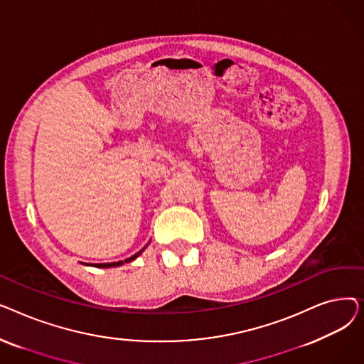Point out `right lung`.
I'll use <instances>...</instances> for the list:
<instances>
[{
  "mask_svg": "<svg viewBox=\"0 0 364 364\" xmlns=\"http://www.w3.org/2000/svg\"><path fill=\"white\" fill-rule=\"evenodd\" d=\"M147 246V245H146ZM146 246L143 247V250H140L137 254H134L132 257H129V258H127V259H124V261H117V262H103V264H95V267H100V269H110V267H119V265H122L124 262H131V261H134L136 259L144 250H146Z\"/></svg>",
  "mask_w": 364,
  "mask_h": 364,
  "instance_id": "add662e5",
  "label": "right lung"
}]
</instances>
